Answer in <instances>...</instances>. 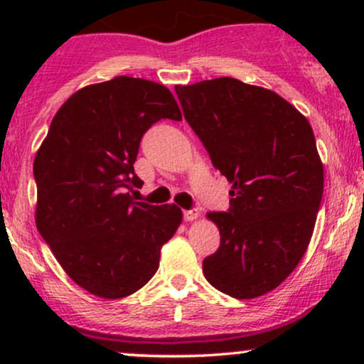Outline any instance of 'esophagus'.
I'll list each match as a JSON object with an SVG mask.
<instances>
[{"label": "esophagus", "mask_w": 364, "mask_h": 364, "mask_svg": "<svg viewBox=\"0 0 364 364\" xmlns=\"http://www.w3.org/2000/svg\"><path fill=\"white\" fill-rule=\"evenodd\" d=\"M200 217V212L196 210V208H190V210H185L183 212V219L186 220V223H191V220H196Z\"/></svg>", "instance_id": "1"}]
</instances>
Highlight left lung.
I'll list each match as a JSON object with an SVG mask.
<instances>
[{"mask_svg":"<svg viewBox=\"0 0 364 364\" xmlns=\"http://www.w3.org/2000/svg\"><path fill=\"white\" fill-rule=\"evenodd\" d=\"M183 114L231 183L228 212H208L220 246L203 260L215 289L253 299L275 289L310 245L323 195L308 119L275 92L231 77L176 85Z\"/></svg>","mask_w":364,"mask_h":364,"instance_id":"8db88e82","label":"left lung"}]
</instances>
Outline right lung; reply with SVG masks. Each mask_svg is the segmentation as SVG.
<instances>
[{
    "instance_id": "obj_1",
    "label": "right lung",
    "mask_w": 364,
    "mask_h": 364,
    "mask_svg": "<svg viewBox=\"0 0 364 364\" xmlns=\"http://www.w3.org/2000/svg\"><path fill=\"white\" fill-rule=\"evenodd\" d=\"M166 118L181 121L169 89L116 77L75 92L36 154L37 229L70 279L99 298L144 287L183 220L176 205L128 193L144 185L133 169L141 136Z\"/></svg>"
}]
</instances>
